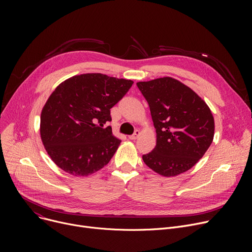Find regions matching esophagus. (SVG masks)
<instances>
[{"label":"esophagus","instance_id":"esophagus-1","mask_svg":"<svg viewBox=\"0 0 252 252\" xmlns=\"http://www.w3.org/2000/svg\"><path fill=\"white\" fill-rule=\"evenodd\" d=\"M139 136H140V130L136 129V130H135V133H134L133 135H130L128 138H129L130 140H136Z\"/></svg>","mask_w":252,"mask_h":252}]
</instances>
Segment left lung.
Here are the masks:
<instances>
[{"label": "left lung", "instance_id": "1", "mask_svg": "<svg viewBox=\"0 0 252 252\" xmlns=\"http://www.w3.org/2000/svg\"><path fill=\"white\" fill-rule=\"evenodd\" d=\"M137 86L147 100L156 128V146L143 161L155 173L175 177L194 166L213 143L215 121L206 103L173 77Z\"/></svg>", "mask_w": 252, "mask_h": 252}]
</instances>
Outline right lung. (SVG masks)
<instances>
[{
    "label": "right lung",
    "mask_w": 252,
    "mask_h": 252,
    "mask_svg": "<svg viewBox=\"0 0 252 252\" xmlns=\"http://www.w3.org/2000/svg\"><path fill=\"white\" fill-rule=\"evenodd\" d=\"M134 82L102 73L66 79L52 93L41 114L44 146L61 169L89 176L107 164L121 140L112 135L110 109Z\"/></svg>",
    "instance_id": "1"
}]
</instances>
